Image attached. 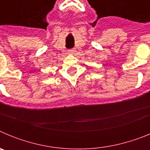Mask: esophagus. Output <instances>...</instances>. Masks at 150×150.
<instances>
[{
  "instance_id": "esophagus-1",
  "label": "esophagus",
  "mask_w": 150,
  "mask_h": 150,
  "mask_svg": "<svg viewBox=\"0 0 150 150\" xmlns=\"http://www.w3.org/2000/svg\"><path fill=\"white\" fill-rule=\"evenodd\" d=\"M74 49H72V50H69V53H71V54H74Z\"/></svg>"
}]
</instances>
